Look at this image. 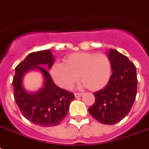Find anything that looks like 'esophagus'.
I'll return each instance as SVG.
<instances>
[{"label": "esophagus", "mask_w": 149, "mask_h": 149, "mask_svg": "<svg viewBox=\"0 0 149 149\" xmlns=\"http://www.w3.org/2000/svg\"><path fill=\"white\" fill-rule=\"evenodd\" d=\"M75 97L76 98H79L80 97V96H82L83 95V93H75Z\"/></svg>", "instance_id": "1"}]
</instances>
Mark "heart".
<instances>
[{"instance_id":"obj_1","label":"heart","mask_w":149,"mask_h":149,"mask_svg":"<svg viewBox=\"0 0 149 149\" xmlns=\"http://www.w3.org/2000/svg\"><path fill=\"white\" fill-rule=\"evenodd\" d=\"M111 71V62L106 54L78 52L67 56L63 63L53 64L49 72L54 83L64 89H70L79 77L83 86L97 91L107 85Z\"/></svg>"}]
</instances>
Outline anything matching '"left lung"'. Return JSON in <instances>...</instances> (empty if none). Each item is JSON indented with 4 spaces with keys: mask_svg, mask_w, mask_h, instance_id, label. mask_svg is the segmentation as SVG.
I'll return each mask as SVG.
<instances>
[{
    "mask_svg": "<svg viewBox=\"0 0 149 149\" xmlns=\"http://www.w3.org/2000/svg\"><path fill=\"white\" fill-rule=\"evenodd\" d=\"M112 75L107 85L94 93L95 102L89 112L98 122L113 125L128 115L137 93L136 67L125 55L116 49L107 53Z\"/></svg>",
    "mask_w": 149,
    "mask_h": 149,
    "instance_id": "1",
    "label": "left lung"
}]
</instances>
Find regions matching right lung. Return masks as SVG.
Wrapping results in <instances>:
<instances>
[{
	"label": "right lung",
	"mask_w": 149,
	"mask_h": 149,
	"mask_svg": "<svg viewBox=\"0 0 149 149\" xmlns=\"http://www.w3.org/2000/svg\"><path fill=\"white\" fill-rule=\"evenodd\" d=\"M54 60L51 50L45 49L30 54L15 68L13 86L16 103L26 119L39 126L59 125L75 99L74 94L56 86L48 71L41 66L46 65L50 70ZM31 70L39 71L44 77L43 86L34 93L22 86L24 75Z\"/></svg>",
	"instance_id": "right-lung-1"
}]
</instances>
